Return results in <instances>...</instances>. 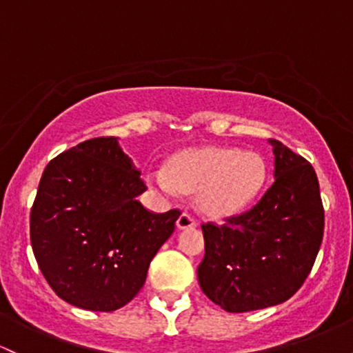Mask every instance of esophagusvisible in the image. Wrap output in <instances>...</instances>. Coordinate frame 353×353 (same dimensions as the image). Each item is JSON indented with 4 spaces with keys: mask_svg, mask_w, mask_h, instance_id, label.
Here are the masks:
<instances>
[{
    "mask_svg": "<svg viewBox=\"0 0 353 353\" xmlns=\"http://www.w3.org/2000/svg\"><path fill=\"white\" fill-rule=\"evenodd\" d=\"M197 221L192 218L189 212H183V214L179 216V219H177V228L179 230H191V228H196Z\"/></svg>",
    "mask_w": 353,
    "mask_h": 353,
    "instance_id": "1",
    "label": "esophagus"
}]
</instances>
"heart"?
Instances as JSON below:
<instances>
[{
    "label": "heart",
    "mask_w": 353,
    "mask_h": 353,
    "mask_svg": "<svg viewBox=\"0 0 353 353\" xmlns=\"http://www.w3.org/2000/svg\"><path fill=\"white\" fill-rule=\"evenodd\" d=\"M165 170H149L147 181L165 194L176 189L197 192L201 209L211 216L245 208L258 194L266 172L261 156L231 147L184 150L170 159Z\"/></svg>",
    "instance_id": "b5f03b06"
}]
</instances>
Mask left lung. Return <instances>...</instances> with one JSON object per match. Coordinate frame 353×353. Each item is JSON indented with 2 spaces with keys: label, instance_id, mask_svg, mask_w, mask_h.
Segmentation results:
<instances>
[{
  "label": "left lung",
  "instance_id": "obj_1",
  "mask_svg": "<svg viewBox=\"0 0 353 353\" xmlns=\"http://www.w3.org/2000/svg\"><path fill=\"white\" fill-rule=\"evenodd\" d=\"M274 181L253 208L204 223L201 290L231 313L273 307L305 283L323 239L325 214L312 164L270 139Z\"/></svg>",
  "mask_w": 353,
  "mask_h": 353
}]
</instances>
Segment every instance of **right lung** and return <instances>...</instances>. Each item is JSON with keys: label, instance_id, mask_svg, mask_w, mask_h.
<instances>
[{"label": "right lung", "instance_id": "1", "mask_svg": "<svg viewBox=\"0 0 353 353\" xmlns=\"http://www.w3.org/2000/svg\"><path fill=\"white\" fill-rule=\"evenodd\" d=\"M147 189L115 137H97L48 162L30 214L33 254L61 300L114 312L145 283L179 209L152 212L137 201Z\"/></svg>", "mask_w": 353, "mask_h": 353}]
</instances>
